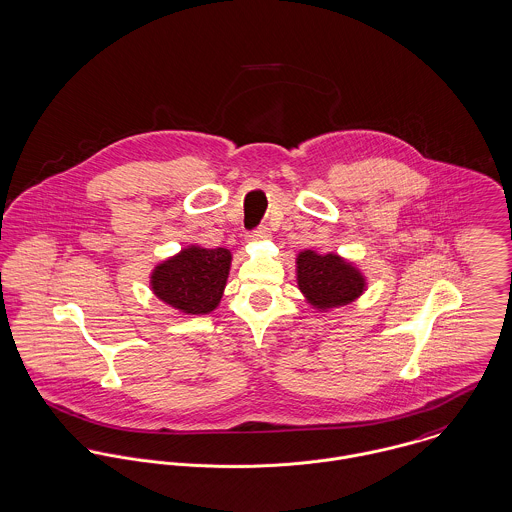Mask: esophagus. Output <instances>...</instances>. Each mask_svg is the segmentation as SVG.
Here are the masks:
<instances>
[{"mask_svg": "<svg viewBox=\"0 0 512 512\" xmlns=\"http://www.w3.org/2000/svg\"><path fill=\"white\" fill-rule=\"evenodd\" d=\"M248 238H250V240H266V238H270V231H268L266 227H262V229H258V231L248 234Z\"/></svg>", "mask_w": 512, "mask_h": 512, "instance_id": "34e87169", "label": "esophagus"}]
</instances>
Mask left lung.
Wrapping results in <instances>:
<instances>
[{
	"mask_svg": "<svg viewBox=\"0 0 512 512\" xmlns=\"http://www.w3.org/2000/svg\"><path fill=\"white\" fill-rule=\"evenodd\" d=\"M295 276L305 301L321 313L356 301L368 289L364 272L336 252L301 250L295 258Z\"/></svg>",
	"mask_w": 512,
	"mask_h": 512,
	"instance_id": "8db88e82",
	"label": "left lung"
}]
</instances>
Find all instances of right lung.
Here are the masks:
<instances>
[{
    "mask_svg": "<svg viewBox=\"0 0 512 512\" xmlns=\"http://www.w3.org/2000/svg\"><path fill=\"white\" fill-rule=\"evenodd\" d=\"M233 252L189 244L150 272L152 293L182 315L213 313L225 293Z\"/></svg>",
    "mask_w": 512,
    "mask_h": 512,
    "instance_id": "obj_1",
    "label": "right lung"
}]
</instances>
